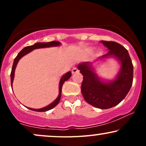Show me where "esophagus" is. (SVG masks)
Returning a JSON list of instances; mask_svg holds the SVG:
<instances>
[{"label": "esophagus", "instance_id": "34e87169", "mask_svg": "<svg viewBox=\"0 0 146 146\" xmlns=\"http://www.w3.org/2000/svg\"><path fill=\"white\" fill-rule=\"evenodd\" d=\"M78 68L76 67L73 68V69H72V73H78Z\"/></svg>", "mask_w": 146, "mask_h": 146}]
</instances>
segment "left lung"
Returning a JSON list of instances; mask_svg holds the SVG:
<instances>
[{
    "mask_svg": "<svg viewBox=\"0 0 146 146\" xmlns=\"http://www.w3.org/2000/svg\"><path fill=\"white\" fill-rule=\"evenodd\" d=\"M100 42L109 51L99 60L115 57L121 64L116 79L108 82H103L88 62L80 64L78 68L83 75L81 91L84 100L93 106L107 109L119 104L128 93L133 81V65L128 50L122 45L113 41Z\"/></svg>",
    "mask_w": 146,
    "mask_h": 146,
    "instance_id": "1",
    "label": "left lung"
}]
</instances>
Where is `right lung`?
Returning <instances> with one entry per match:
<instances>
[{
    "label": "right lung",
    "mask_w": 146,
    "mask_h": 146,
    "mask_svg": "<svg viewBox=\"0 0 146 146\" xmlns=\"http://www.w3.org/2000/svg\"><path fill=\"white\" fill-rule=\"evenodd\" d=\"M60 44V42L58 41H52V42H37L33 45H31V46H26V47H25L23 50H21V51L19 52V53L18 54V56L15 58L14 64H13V66H12V68H11V86H12L13 80H14V72H15V69H16V65H17L18 61H19V60L21 59L22 57L25 56V55L29 53V52L33 51V50L36 49V48L51 47V46H59ZM71 73L69 71L68 72V73H66L65 75H64L61 78V79H60V85H59V95H58V97L56 98V100H55L54 102H52L51 104H50L48 105L47 106L44 107V108H40V109H35V108H28L31 110H33V111L44 112V111H47V110H51L52 108H54L55 106H56L58 105V104L59 103L60 98H61L62 88L63 84L64 83L65 81H66V80H68V79L71 78Z\"/></svg>",
    "instance_id": "add662e5"
}]
</instances>
